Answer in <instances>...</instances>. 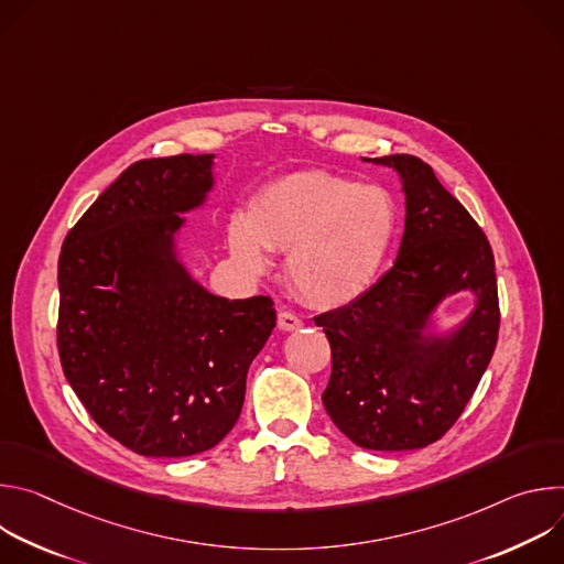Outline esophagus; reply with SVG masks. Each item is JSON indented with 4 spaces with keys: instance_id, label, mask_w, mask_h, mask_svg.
Returning <instances> with one entry per match:
<instances>
[{
    "instance_id": "obj_1",
    "label": "esophagus",
    "mask_w": 564,
    "mask_h": 564,
    "mask_svg": "<svg viewBox=\"0 0 564 564\" xmlns=\"http://www.w3.org/2000/svg\"><path fill=\"white\" fill-rule=\"evenodd\" d=\"M276 324H279V330H283V333H292V330L303 328V321L294 312H290V310H281L279 312Z\"/></svg>"
}]
</instances>
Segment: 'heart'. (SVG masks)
<instances>
[{
    "instance_id": "heart-1",
    "label": "heart",
    "mask_w": 564,
    "mask_h": 564,
    "mask_svg": "<svg viewBox=\"0 0 564 564\" xmlns=\"http://www.w3.org/2000/svg\"><path fill=\"white\" fill-rule=\"evenodd\" d=\"M397 231V205L379 185L330 172H299L268 185L248 220L229 225L231 257L252 274L263 247L285 252V279L314 307H341L377 279Z\"/></svg>"
}]
</instances>
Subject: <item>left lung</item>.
<instances>
[{
    "label": "left lung",
    "mask_w": 564,
    "mask_h": 564,
    "mask_svg": "<svg viewBox=\"0 0 564 564\" xmlns=\"http://www.w3.org/2000/svg\"><path fill=\"white\" fill-rule=\"evenodd\" d=\"M368 160V158H364ZM401 176L406 225L392 268L352 303L314 316L333 350L321 394L335 426L370 451L437 442L462 415L500 333L496 261L464 205L417 155L375 158ZM470 289L476 307L446 338H426L432 310Z\"/></svg>",
    "instance_id": "8db88e82"
}]
</instances>
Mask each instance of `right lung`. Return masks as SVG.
<instances>
[{
    "label": "right lung",
    "mask_w": 564,
    "mask_h": 564,
    "mask_svg": "<svg viewBox=\"0 0 564 564\" xmlns=\"http://www.w3.org/2000/svg\"><path fill=\"white\" fill-rule=\"evenodd\" d=\"M212 160H138L59 252L64 377L107 435L147 457L196 455L234 429L248 368L276 326L270 296H216L176 257L181 214L214 185Z\"/></svg>",
    "instance_id": "obj_1"
}]
</instances>
